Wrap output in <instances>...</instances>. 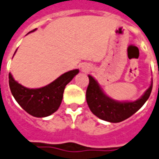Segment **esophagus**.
Instances as JSON below:
<instances>
[{"label":"esophagus","mask_w":159,"mask_h":159,"mask_svg":"<svg viewBox=\"0 0 159 159\" xmlns=\"http://www.w3.org/2000/svg\"><path fill=\"white\" fill-rule=\"evenodd\" d=\"M82 67H83V69H84V70H87V68H88V67H85V66H82Z\"/></svg>","instance_id":"obj_1"}]
</instances>
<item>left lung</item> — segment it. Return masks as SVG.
Returning <instances> with one entry per match:
<instances>
[{"label":"left lung","instance_id":"1","mask_svg":"<svg viewBox=\"0 0 159 159\" xmlns=\"http://www.w3.org/2000/svg\"><path fill=\"white\" fill-rule=\"evenodd\" d=\"M89 83L86 90V101L94 115L110 123L124 121L135 114L149 98L152 89V82L144 94L134 102H118L110 99L103 92L99 84L89 75Z\"/></svg>","mask_w":159,"mask_h":159}]
</instances>
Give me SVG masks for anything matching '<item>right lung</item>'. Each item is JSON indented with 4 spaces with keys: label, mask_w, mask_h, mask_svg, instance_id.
Here are the masks:
<instances>
[{
    "label": "right lung",
    "mask_w": 159,
    "mask_h": 159,
    "mask_svg": "<svg viewBox=\"0 0 159 159\" xmlns=\"http://www.w3.org/2000/svg\"><path fill=\"white\" fill-rule=\"evenodd\" d=\"M34 30L35 29L30 32ZM78 73L79 70L66 72L52 83L39 89L25 88L17 83L10 73V89L15 99L25 111L34 117L43 118L52 114L59 109L66 84Z\"/></svg>",
    "instance_id": "obj_1"
}]
</instances>
